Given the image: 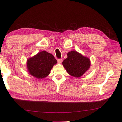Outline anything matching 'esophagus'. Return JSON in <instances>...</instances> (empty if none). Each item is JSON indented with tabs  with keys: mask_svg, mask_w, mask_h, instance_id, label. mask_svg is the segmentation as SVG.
Segmentation results:
<instances>
[{
	"mask_svg": "<svg viewBox=\"0 0 122 122\" xmlns=\"http://www.w3.org/2000/svg\"><path fill=\"white\" fill-rule=\"evenodd\" d=\"M62 60L61 59H57V62H58L59 63H61L62 62Z\"/></svg>",
	"mask_w": 122,
	"mask_h": 122,
	"instance_id": "esophagus-1",
	"label": "esophagus"
}]
</instances>
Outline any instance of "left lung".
I'll return each instance as SVG.
<instances>
[{"label":"left lung","mask_w":122,"mask_h":122,"mask_svg":"<svg viewBox=\"0 0 122 122\" xmlns=\"http://www.w3.org/2000/svg\"><path fill=\"white\" fill-rule=\"evenodd\" d=\"M67 58L62 62V65L69 75L75 77L82 76L90 66V59L76 51L67 53Z\"/></svg>","instance_id":"8db88e82"}]
</instances>
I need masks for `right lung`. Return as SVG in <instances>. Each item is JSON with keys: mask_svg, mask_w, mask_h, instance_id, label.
Segmentation results:
<instances>
[{"mask_svg": "<svg viewBox=\"0 0 122 122\" xmlns=\"http://www.w3.org/2000/svg\"><path fill=\"white\" fill-rule=\"evenodd\" d=\"M57 63L52 54L42 51L27 60V68L30 75L39 79L48 76L53 66Z\"/></svg>", "mask_w": 122, "mask_h": 122, "instance_id": "obj_1", "label": "right lung"}]
</instances>
